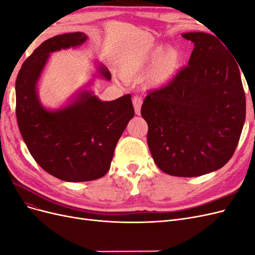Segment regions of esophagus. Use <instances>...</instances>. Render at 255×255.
<instances>
[{"mask_svg": "<svg viewBox=\"0 0 255 255\" xmlns=\"http://www.w3.org/2000/svg\"><path fill=\"white\" fill-rule=\"evenodd\" d=\"M133 105H134V110H135V113L137 115L140 114V109H141V104H142V100L140 97L138 96H134L133 97Z\"/></svg>", "mask_w": 255, "mask_h": 255, "instance_id": "obj_1", "label": "esophagus"}]
</instances>
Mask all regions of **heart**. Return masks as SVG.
<instances>
[{
    "mask_svg": "<svg viewBox=\"0 0 255 255\" xmlns=\"http://www.w3.org/2000/svg\"><path fill=\"white\" fill-rule=\"evenodd\" d=\"M183 66V54L175 47L157 45L129 60L121 68V75L127 80L144 78L148 89L163 88L174 80Z\"/></svg>",
    "mask_w": 255,
    "mask_h": 255,
    "instance_id": "obj_1",
    "label": "heart"
}]
</instances>
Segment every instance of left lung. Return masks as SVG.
<instances>
[{"mask_svg":"<svg viewBox=\"0 0 255 255\" xmlns=\"http://www.w3.org/2000/svg\"><path fill=\"white\" fill-rule=\"evenodd\" d=\"M194 42L188 66L144 99L148 145L167 174L200 176L232 157L246 119V97L236 59L215 36L184 33Z\"/></svg>","mask_w":255,"mask_h":255,"instance_id":"8db88e82","label":"left lung"}]
</instances>
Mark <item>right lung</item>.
Here are the masks:
<instances>
[{
  "mask_svg": "<svg viewBox=\"0 0 255 255\" xmlns=\"http://www.w3.org/2000/svg\"><path fill=\"white\" fill-rule=\"evenodd\" d=\"M87 39L86 34L76 32L43 41L23 63L16 81V114L23 140L43 170L66 182L105 175L116 144L134 117L130 95L102 101L94 94L92 80L57 109L41 103L38 85L51 54L75 49ZM95 64L94 78L111 81L109 69Z\"/></svg>",
  "mask_w": 255,
  "mask_h": 255,
  "instance_id": "right-lung-1",
  "label": "right lung"
}]
</instances>
